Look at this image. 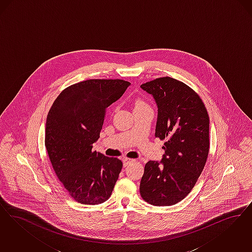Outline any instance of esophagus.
<instances>
[{
  "label": "esophagus",
  "mask_w": 252,
  "mask_h": 252,
  "mask_svg": "<svg viewBox=\"0 0 252 252\" xmlns=\"http://www.w3.org/2000/svg\"><path fill=\"white\" fill-rule=\"evenodd\" d=\"M123 165L126 167L128 164H131L132 162H134V160L133 159H130V158H124L123 160Z\"/></svg>",
  "instance_id": "1"
}]
</instances>
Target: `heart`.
I'll list each match as a JSON object with an SVG mask.
<instances>
[{"label":"heart","instance_id":"heart-1","mask_svg":"<svg viewBox=\"0 0 252 252\" xmlns=\"http://www.w3.org/2000/svg\"><path fill=\"white\" fill-rule=\"evenodd\" d=\"M142 107H148V105L141 100V99H138V100H136V102H135V107L134 108H142Z\"/></svg>","mask_w":252,"mask_h":252}]
</instances>
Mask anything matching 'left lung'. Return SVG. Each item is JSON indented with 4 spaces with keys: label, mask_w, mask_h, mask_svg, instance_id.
<instances>
[{
    "label": "left lung",
    "mask_w": 252,
    "mask_h": 252,
    "mask_svg": "<svg viewBox=\"0 0 252 252\" xmlns=\"http://www.w3.org/2000/svg\"><path fill=\"white\" fill-rule=\"evenodd\" d=\"M140 88L154 97L155 136L165 140L162 160L145 165L140 195L154 206L174 205L191 192L206 163L208 113L197 93L173 78H158Z\"/></svg>",
    "instance_id": "1"
}]
</instances>
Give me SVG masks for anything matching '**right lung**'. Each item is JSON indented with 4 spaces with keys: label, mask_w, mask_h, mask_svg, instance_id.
I'll return each mask as SVG.
<instances>
[{
    "label": "right lung",
    "mask_w": 252,
    "mask_h": 252,
    "mask_svg": "<svg viewBox=\"0 0 252 252\" xmlns=\"http://www.w3.org/2000/svg\"><path fill=\"white\" fill-rule=\"evenodd\" d=\"M131 84L92 79L66 88L49 111L45 146L55 174L70 197L83 204L109 198L122 168L118 158L93 152L106 109Z\"/></svg>",
    "instance_id": "1"
}]
</instances>
